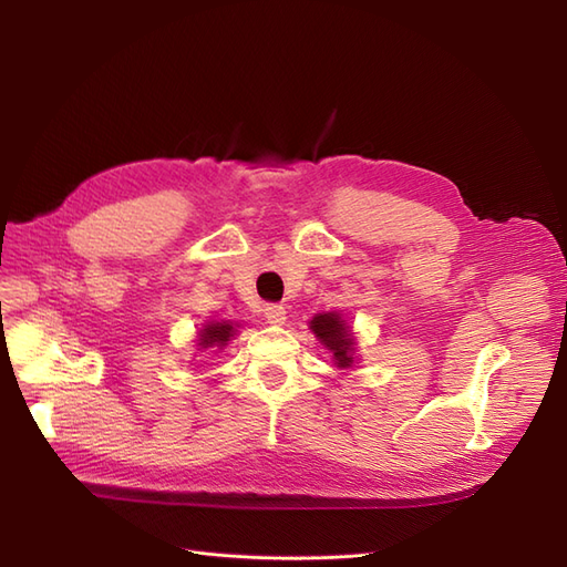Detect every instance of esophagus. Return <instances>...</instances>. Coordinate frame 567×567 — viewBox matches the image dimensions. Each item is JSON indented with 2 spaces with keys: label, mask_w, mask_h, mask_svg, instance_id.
I'll use <instances>...</instances> for the list:
<instances>
[{
  "label": "esophagus",
  "mask_w": 567,
  "mask_h": 567,
  "mask_svg": "<svg viewBox=\"0 0 567 567\" xmlns=\"http://www.w3.org/2000/svg\"><path fill=\"white\" fill-rule=\"evenodd\" d=\"M265 319L271 326H281V323H286V310L281 305H267L265 307Z\"/></svg>",
  "instance_id": "esophagus-1"
}]
</instances>
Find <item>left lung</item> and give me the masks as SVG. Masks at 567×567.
Listing matches in <instances>:
<instances>
[{
	"label": "left lung",
	"instance_id": "obj_1",
	"mask_svg": "<svg viewBox=\"0 0 567 567\" xmlns=\"http://www.w3.org/2000/svg\"><path fill=\"white\" fill-rule=\"evenodd\" d=\"M310 331L321 346L333 354L338 369H352L357 364V338L352 326L340 312H319L310 319Z\"/></svg>",
	"mask_w": 567,
	"mask_h": 567
}]
</instances>
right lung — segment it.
Returning a JSON list of instances; mask_svg holds the SVG:
<instances>
[{"mask_svg": "<svg viewBox=\"0 0 567 567\" xmlns=\"http://www.w3.org/2000/svg\"><path fill=\"white\" fill-rule=\"evenodd\" d=\"M238 333V323L221 319V321H205L200 331L196 333V350H210V348H227V342Z\"/></svg>", "mask_w": 567, "mask_h": 567, "instance_id": "add662e5", "label": "right lung"}]
</instances>
